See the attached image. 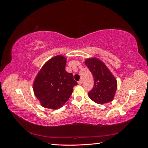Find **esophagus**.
Wrapping results in <instances>:
<instances>
[{
  "label": "esophagus",
  "instance_id": "esophagus-1",
  "mask_svg": "<svg viewBox=\"0 0 148 148\" xmlns=\"http://www.w3.org/2000/svg\"><path fill=\"white\" fill-rule=\"evenodd\" d=\"M78 84H79V85H81V84H83V81H81V80H80V81H78Z\"/></svg>",
  "mask_w": 148,
  "mask_h": 148
}]
</instances>
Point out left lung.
I'll return each mask as SVG.
<instances>
[{
	"instance_id": "obj_1",
	"label": "left lung",
	"mask_w": 148,
	"mask_h": 148,
	"mask_svg": "<svg viewBox=\"0 0 148 148\" xmlns=\"http://www.w3.org/2000/svg\"><path fill=\"white\" fill-rule=\"evenodd\" d=\"M85 64L94 78V86L88 94L90 99L99 104L111 102L117 89L116 78L98 58H88Z\"/></svg>"
}]
</instances>
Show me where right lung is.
Returning <instances> with one entry per match:
<instances>
[{
    "label": "right lung",
    "mask_w": 148,
    "mask_h": 148,
    "mask_svg": "<svg viewBox=\"0 0 148 148\" xmlns=\"http://www.w3.org/2000/svg\"><path fill=\"white\" fill-rule=\"evenodd\" d=\"M66 58L61 55L46 62L33 84L36 97L45 108L57 109L70 98L77 84L73 75L65 71Z\"/></svg>",
    "instance_id": "add662e5"
}]
</instances>
